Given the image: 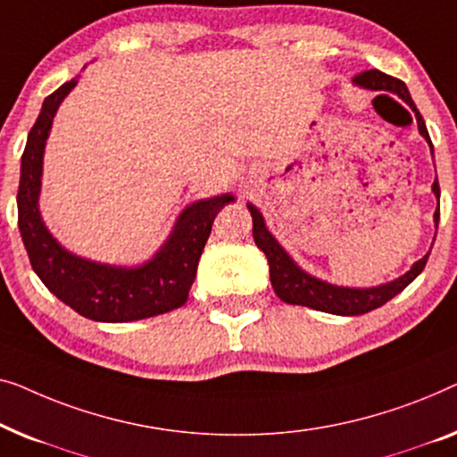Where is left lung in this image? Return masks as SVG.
<instances>
[{
  "label": "left lung",
  "mask_w": 457,
  "mask_h": 457,
  "mask_svg": "<svg viewBox=\"0 0 457 457\" xmlns=\"http://www.w3.org/2000/svg\"><path fill=\"white\" fill-rule=\"evenodd\" d=\"M356 85L370 88V91H389L397 95V97L403 99L410 107L414 109L416 120H419V130L424 138L428 140V130L424 126V120L419 109H416L412 97H410L408 87L403 85L400 79H394V76H387L378 70H366V72H360L354 79ZM433 192L435 196L439 198V182H433ZM250 215H253V236L254 244L259 246L262 253H265L269 261V275H271V286L275 294L279 295L281 300L287 302V304H298V306H308L314 308V311L320 312H331V314H342V317H356V314H364L375 311V308L383 306L385 302H389L394 295L406 290L408 284L419 278V273L427 265V256H422L420 261H416L412 269L406 275H402L400 279L391 281V284L378 286V287H369V290H354V287H339L325 284L317 278H311V275L302 271V269L295 265V262L287 256L284 248L279 246L278 240L269 234L265 228V220L259 213V209L248 204ZM435 226H439V207L435 211Z\"/></svg>",
  "instance_id": "obj_1"
}]
</instances>
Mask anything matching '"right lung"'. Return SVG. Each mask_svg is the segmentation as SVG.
Wrapping results in <instances>:
<instances>
[{"mask_svg":"<svg viewBox=\"0 0 457 457\" xmlns=\"http://www.w3.org/2000/svg\"><path fill=\"white\" fill-rule=\"evenodd\" d=\"M76 82L79 80H68L45 97L22 153L18 228L30 265L49 292L91 320L126 323L170 312L188 300L198 259L209 240L215 215L234 201V196L221 195L186 207L170 240L138 269L99 265L63 250L43 226L37 203L41 190L45 140L49 137L57 107Z\"/></svg>","mask_w":457,"mask_h":457,"instance_id":"1","label":"right lung"}]
</instances>
